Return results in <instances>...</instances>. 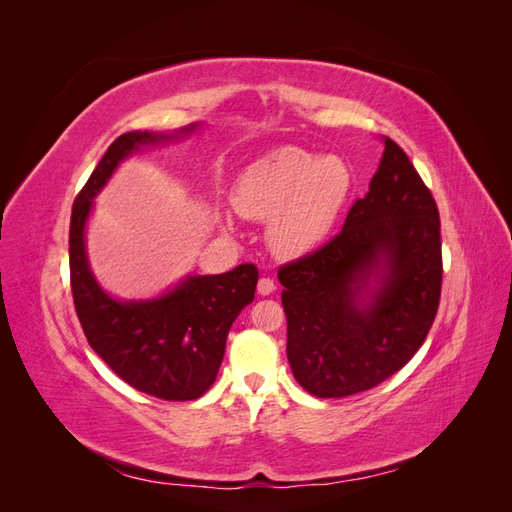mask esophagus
I'll use <instances>...</instances> for the list:
<instances>
[{
    "label": "esophagus",
    "instance_id": "obj_1",
    "mask_svg": "<svg viewBox=\"0 0 512 512\" xmlns=\"http://www.w3.org/2000/svg\"><path fill=\"white\" fill-rule=\"evenodd\" d=\"M275 290V282L271 277H260L258 280V294L260 297H269V294Z\"/></svg>",
    "mask_w": 512,
    "mask_h": 512
}]
</instances>
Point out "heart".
<instances>
[{
  "instance_id": "obj_1",
  "label": "heart",
  "mask_w": 512,
  "mask_h": 512,
  "mask_svg": "<svg viewBox=\"0 0 512 512\" xmlns=\"http://www.w3.org/2000/svg\"><path fill=\"white\" fill-rule=\"evenodd\" d=\"M352 181L344 158L277 147L241 170L232 185V207L247 220H267L265 235L275 254L299 258L329 237Z\"/></svg>"
}]
</instances>
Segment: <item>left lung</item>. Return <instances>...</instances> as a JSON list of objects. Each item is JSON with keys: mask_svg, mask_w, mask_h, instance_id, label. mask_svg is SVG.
<instances>
[{"mask_svg": "<svg viewBox=\"0 0 512 512\" xmlns=\"http://www.w3.org/2000/svg\"><path fill=\"white\" fill-rule=\"evenodd\" d=\"M369 192L327 245L282 267L286 354L316 397H348L380 384L421 348L438 312L442 243L436 200L397 143Z\"/></svg>", "mask_w": 512, "mask_h": 512, "instance_id": "8db88e82", "label": "left lung"}]
</instances>
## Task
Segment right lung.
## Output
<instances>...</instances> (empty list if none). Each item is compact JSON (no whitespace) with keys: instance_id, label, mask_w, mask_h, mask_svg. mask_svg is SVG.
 Instances as JSON below:
<instances>
[{"instance_id":"right-lung-1","label":"right lung","mask_w":512,"mask_h":512,"mask_svg":"<svg viewBox=\"0 0 512 512\" xmlns=\"http://www.w3.org/2000/svg\"><path fill=\"white\" fill-rule=\"evenodd\" d=\"M198 130L200 123H190L175 132L121 134L76 196L70 218L72 297L89 346L136 391L166 401L198 399L215 382L232 322L254 301L258 269L239 265L220 275H185L158 297L119 299L91 271L85 232L96 196L121 162Z\"/></svg>"}]
</instances>
